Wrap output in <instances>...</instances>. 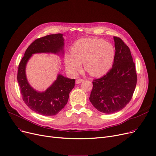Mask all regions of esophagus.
Wrapping results in <instances>:
<instances>
[{"label":"esophagus","mask_w":156,"mask_h":156,"mask_svg":"<svg viewBox=\"0 0 156 156\" xmlns=\"http://www.w3.org/2000/svg\"><path fill=\"white\" fill-rule=\"evenodd\" d=\"M83 81V80H82V79H77L76 80V84H79V83H82V82Z\"/></svg>","instance_id":"34e87169"}]
</instances>
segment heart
<instances>
[{
  "label": "heart",
  "instance_id": "obj_1",
  "mask_svg": "<svg viewBox=\"0 0 156 156\" xmlns=\"http://www.w3.org/2000/svg\"><path fill=\"white\" fill-rule=\"evenodd\" d=\"M71 53L65 56L67 71L76 76L82 69L93 76H101L110 71L113 65L115 51L113 46L97 38H82L74 43Z\"/></svg>",
  "mask_w": 156,
  "mask_h": 156
}]
</instances>
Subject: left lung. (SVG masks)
Here are the masks:
<instances>
[{
    "label": "left lung",
    "mask_w": 156,
    "mask_h": 156,
    "mask_svg": "<svg viewBox=\"0 0 156 156\" xmlns=\"http://www.w3.org/2000/svg\"><path fill=\"white\" fill-rule=\"evenodd\" d=\"M115 56L112 68L106 74L94 80L89 98L98 111L111 114L118 112L129 103L137 82V75L131 51L123 41L113 37Z\"/></svg>",
    "instance_id": "8db88e82"
}]
</instances>
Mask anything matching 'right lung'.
Masks as SVG:
<instances>
[{
	"label": "right lung",
	"instance_id": "add662e5",
	"mask_svg": "<svg viewBox=\"0 0 156 156\" xmlns=\"http://www.w3.org/2000/svg\"><path fill=\"white\" fill-rule=\"evenodd\" d=\"M64 39L62 34H50L36 39L26 50L18 66L17 80L23 100L30 110L44 116L55 115L68 101L75 80L58 74L56 80L45 91H37L29 84L26 66L33 54L48 53L64 55Z\"/></svg>",
	"mask_w": 156,
	"mask_h": 156
}]
</instances>
